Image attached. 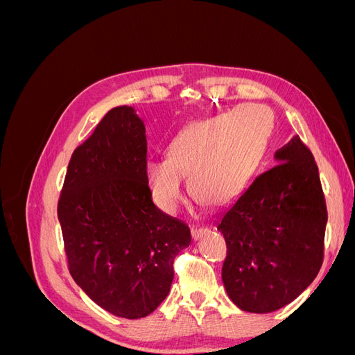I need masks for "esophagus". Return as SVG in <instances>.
<instances>
[{"instance_id": "1", "label": "esophagus", "mask_w": 355, "mask_h": 355, "mask_svg": "<svg viewBox=\"0 0 355 355\" xmlns=\"http://www.w3.org/2000/svg\"><path fill=\"white\" fill-rule=\"evenodd\" d=\"M191 234H192V239L200 240L201 237H204V235L209 234V228H192Z\"/></svg>"}]
</instances>
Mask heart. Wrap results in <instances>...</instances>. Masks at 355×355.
Masks as SVG:
<instances>
[{"mask_svg": "<svg viewBox=\"0 0 355 355\" xmlns=\"http://www.w3.org/2000/svg\"><path fill=\"white\" fill-rule=\"evenodd\" d=\"M274 127V114L257 103L189 124L168 145L167 158H151L145 166L155 204L166 213L178 209L182 176H188L191 194L202 206L231 202L259 168Z\"/></svg>", "mask_w": 355, "mask_h": 355, "instance_id": "b5f03b06", "label": "heart"}]
</instances>
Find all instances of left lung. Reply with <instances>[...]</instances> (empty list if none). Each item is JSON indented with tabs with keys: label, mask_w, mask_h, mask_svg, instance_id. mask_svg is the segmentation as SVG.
Returning <instances> with one entry per match:
<instances>
[{
	"label": "left lung",
	"mask_w": 355,
	"mask_h": 355,
	"mask_svg": "<svg viewBox=\"0 0 355 355\" xmlns=\"http://www.w3.org/2000/svg\"><path fill=\"white\" fill-rule=\"evenodd\" d=\"M275 163L218 222L228 247L222 282L247 313L290 304L323 263L327 209L314 157L296 136L275 153Z\"/></svg>",
	"instance_id": "1"
}]
</instances>
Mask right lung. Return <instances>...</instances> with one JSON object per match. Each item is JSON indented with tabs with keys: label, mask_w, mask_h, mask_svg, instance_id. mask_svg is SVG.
<instances>
[{
	"label": "right lung",
	"mask_w": 355,
	"mask_h": 355,
	"mask_svg": "<svg viewBox=\"0 0 355 355\" xmlns=\"http://www.w3.org/2000/svg\"><path fill=\"white\" fill-rule=\"evenodd\" d=\"M146 135L132 106H116L75 149L59 200L69 272L93 302L128 320L167 297L188 225L161 211L145 179Z\"/></svg>",
	"instance_id": "right-lung-1"
}]
</instances>
